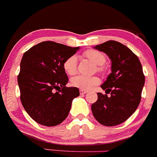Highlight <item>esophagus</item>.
<instances>
[{
  "label": "esophagus",
  "mask_w": 157,
  "mask_h": 157,
  "mask_svg": "<svg viewBox=\"0 0 157 157\" xmlns=\"http://www.w3.org/2000/svg\"><path fill=\"white\" fill-rule=\"evenodd\" d=\"M86 92H87V91L84 90H80V94H81V95H83V94H86Z\"/></svg>",
  "instance_id": "1"
}]
</instances>
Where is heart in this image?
I'll return each mask as SVG.
<instances>
[{
  "label": "heart",
  "mask_w": 157,
  "mask_h": 157,
  "mask_svg": "<svg viewBox=\"0 0 157 157\" xmlns=\"http://www.w3.org/2000/svg\"><path fill=\"white\" fill-rule=\"evenodd\" d=\"M84 57L89 59L90 61L95 63L97 66V71L100 73H103L105 71L104 64L106 62V56L103 53L96 50H87L83 53ZM63 69L67 74L70 75H74L77 71V56L72 55L68 57L63 63ZM100 79L96 76L93 77H86L83 75H78L73 77L71 80V84L74 87L79 88L80 90H87L92 88L93 86L99 84Z\"/></svg>",
  "instance_id": "b5f03b06"
}]
</instances>
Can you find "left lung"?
I'll return each instance as SVG.
<instances>
[{
  "mask_svg": "<svg viewBox=\"0 0 157 157\" xmlns=\"http://www.w3.org/2000/svg\"><path fill=\"white\" fill-rule=\"evenodd\" d=\"M94 48L107 54L112 62V72L101 85L106 94L97 93L98 99L91 106L92 113L102 125H119L128 119L140 104L145 83L142 65L137 56L120 42L109 40Z\"/></svg>",
  "mask_w": 157,
  "mask_h": 157,
  "instance_id": "left-lung-1",
  "label": "left lung"
}]
</instances>
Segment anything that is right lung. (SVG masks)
Returning <instances> with one entry per match:
<instances>
[{"label":"right lung","instance_id":"obj_1","mask_svg":"<svg viewBox=\"0 0 157 157\" xmlns=\"http://www.w3.org/2000/svg\"><path fill=\"white\" fill-rule=\"evenodd\" d=\"M79 48L54 41H43L26 51L17 77L21 101L34 121L47 127L61 124L72 100L80 95L77 87H67L65 60Z\"/></svg>","mask_w":157,"mask_h":157}]
</instances>
